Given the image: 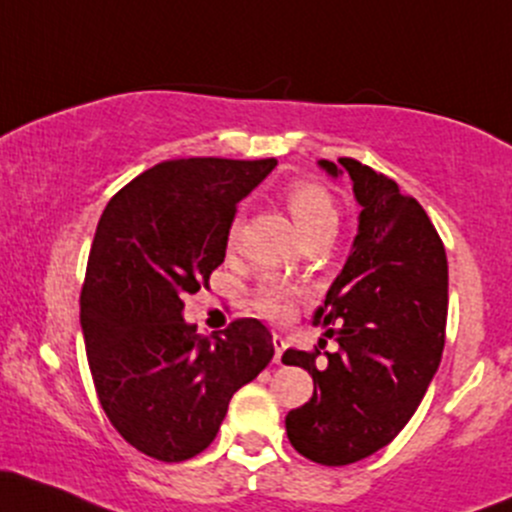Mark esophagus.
Masks as SVG:
<instances>
[{
	"instance_id": "1",
	"label": "esophagus",
	"mask_w": 512,
	"mask_h": 512,
	"mask_svg": "<svg viewBox=\"0 0 512 512\" xmlns=\"http://www.w3.org/2000/svg\"><path fill=\"white\" fill-rule=\"evenodd\" d=\"M272 342H274V362L282 364V355H284V350H286V340H284V335L274 333V335H272Z\"/></svg>"
}]
</instances>
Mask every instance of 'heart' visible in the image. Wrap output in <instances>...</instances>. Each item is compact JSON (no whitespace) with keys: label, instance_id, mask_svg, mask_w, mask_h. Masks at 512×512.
Returning a JSON list of instances; mask_svg holds the SVG:
<instances>
[{"label":"heart","instance_id":"b5f03b06","mask_svg":"<svg viewBox=\"0 0 512 512\" xmlns=\"http://www.w3.org/2000/svg\"><path fill=\"white\" fill-rule=\"evenodd\" d=\"M286 206H289L291 218H294L299 233L306 235L318 233V230H330L338 226V209H335L333 196L325 192L316 182H296L286 192ZM238 238V223H233L228 233V243L233 245ZM296 289L286 284L284 279H265L252 294V306L260 316L282 320L294 311Z\"/></svg>","mask_w":512,"mask_h":512}]
</instances>
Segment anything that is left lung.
Instances as JSON below:
<instances>
[{"mask_svg":"<svg viewBox=\"0 0 512 512\" xmlns=\"http://www.w3.org/2000/svg\"><path fill=\"white\" fill-rule=\"evenodd\" d=\"M333 179H352L359 211L345 267L316 316L338 350H286L282 362L313 376L311 401L286 415L299 454L345 466L379 452L411 420L442 359L447 255L428 213L393 179L340 157L318 160ZM323 342V338H320Z\"/></svg>","mask_w":512,"mask_h":512,"instance_id":"obj_1","label":"left lung"}]
</instances>
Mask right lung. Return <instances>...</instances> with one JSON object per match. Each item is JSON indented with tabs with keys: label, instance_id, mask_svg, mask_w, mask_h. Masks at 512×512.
I'll use <instances>...</instances> for the list:
<instances>
[{
	"label": "right lung",
	"instance_id": "obj_1",
	"mask_svg": "<svg viewBox=\"0 0 512 512\" xmlns=\"http://www.w3.org/2000/svg\"><path fill=\"white\" fill-rule=\"evenodd\" d=\"M277 160L189 157L138 174L106 204L89 250L80 323L104 413L128 445L184 462L216 437L233 393L274 357L243 318L196 335L184 296L226 260L235 209Z\"/></svg>",
	"mask_w": 512,
	"mask_h": 512
}]
</instances>
